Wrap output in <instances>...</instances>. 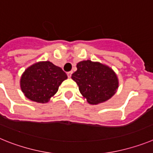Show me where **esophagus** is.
<instances>
[{
    "label": "esophagus",
    "instance_id": "1",
    "mask_svg": "<svg viewBox=\"0 0 153 153\" xmlns=\"http://www.w3.org/2000/svg\"><path fill=\"white\" fill-rule=\"evenodd\" d=\"M72 71H70V72H67V76H68L69 78L71 77V75H72Z\"/></svg>",
    "mask_w": 153,
    "mask_h": 153
}]
</instances>
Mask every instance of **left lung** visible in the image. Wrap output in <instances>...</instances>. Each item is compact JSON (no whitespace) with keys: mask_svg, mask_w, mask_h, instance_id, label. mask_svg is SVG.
Listing matches in <instances>:
<instances>
[{"mask_svg":"<svg viewBox=\"0 0 153 153\" xmlns=\"http://www.w3.org/2000/svg\"><path fill=\"white\" fill-rule=\"evenodd\" d=\"M72 78L80 93L90 104L103 102L111 98L118 88V79L113 70L97 62L81 61Z\"/></svg>","mask_w":153,"mask_h":153,"instance_id":"1","label":"left lung"}]
</instances>
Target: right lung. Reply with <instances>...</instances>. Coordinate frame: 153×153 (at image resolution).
I'll use <instances>...</instances> for the list:
<instances>
[{
	"instance_id": "add662e5",
	"label": "right lung",
	"mask_w": 153,
	"mask_h": 153,
	"mask_svg": "<svg viewBox=\"0 0 153 153\" xmlns=\"http://www.w3.org/2000/svg\"><path fill=\"white\" fill-rule=\"evenodd\" d=\"M67 75L60 67L49 61L35 63L21 76V87L30 100L44 103L57 92Z\"/></svg>"
}]
</instances>
